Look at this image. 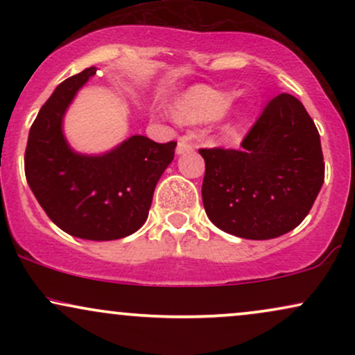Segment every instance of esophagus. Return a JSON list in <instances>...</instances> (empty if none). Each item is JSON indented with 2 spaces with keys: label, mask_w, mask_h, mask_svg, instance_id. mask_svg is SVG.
<instances>
[{
  "label": "esophagus",
  "mask_w": 355,
  "mask_h": 355,
  "mask_svg": "<svg viewBox=\"0 0 355 355\" xmlns=\"http://www.w3.org/2000/svg\"><path fill=\"white\" fill-rule=\"evenodd\" d=\"M193 150H195L193 144H190V141L187 140V138H182V140L178 141V145H177V155H183V153L193 152Z\"/></svg>",
  "instance_id": "34e87169"
}]
</instances>
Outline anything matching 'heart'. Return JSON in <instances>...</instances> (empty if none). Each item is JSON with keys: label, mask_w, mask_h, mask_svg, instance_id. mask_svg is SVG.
Masks as SVG:
<instances>
[{"label": "heart", "mask_w": 355, "mask_h": 355, "mask_svg": "<svg viewBox=\"0 0 355 355\" xmlns=\"http://www.w3.org/2000/svg\"><path fill=\"white\" fill-rule=\"evenodd\" d=\"M172 110L173 116L187 125H202L222 120L227 128H232L242 116V107L230 103V93L205 85L182 93L173 101Z\"/></svg>", "instance_id": "obj_1"}]
</instances>
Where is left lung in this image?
<instances>
[{
  "label": "left lung",
  "mask_w": 355,
  "mask_h": 355,
  "mask_svg": "<svg viewBox=\"0 0 355 355\" xmlns=\"http://www.w3.org/2000/svg\"><path fill=\"white\" fill-rule=\"evenodd\" d=\"M207 217L227 234L268 240L294 230L324 183L320 135L295 96L268 101L242 150H200Z\"/></svg>",
  "instance_id": "obj_1"
}]
</instances>
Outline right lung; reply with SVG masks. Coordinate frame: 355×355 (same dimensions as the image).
<instances>
[{
    "label": "right lung",
    "instance_id": "add662e5",
    "mask_svg": "<svg viewBox=\"0 0 355 355\" xmlns=\"http://www.w3.org/2000/svg\"><path fill=\"white\" fill-rule=\"evenodd\" d=\"M93 75L96 68L89 67L64 80L40 110L28 135L24 173L61 230L85 240H116L146 222L155 187L177 144L133 135L98 155L73 150L64 137V115Z\"/></svg>",
    "mask_w": 355,
    "mask_h": 355
}]
</instances>
